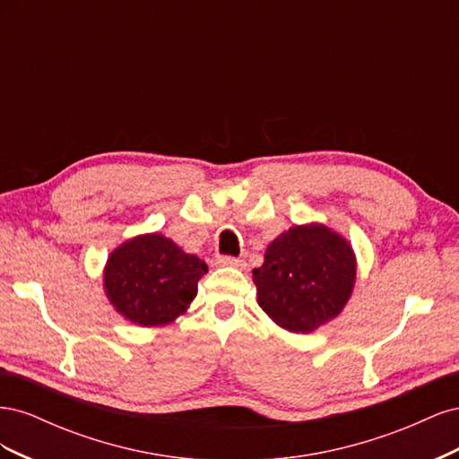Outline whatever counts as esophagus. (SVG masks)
I'll list each match as a JSON object with an SVG mask.
<instances>
[{"instance_id": "esophagus-1", "label": "esophagus", "mask_w": 459, "mask_h": 459, "mask_svg": "<svg viewBox=\"0 0 459 459\" xmlns=\"http://www.w3.org/2000/svg\"><path fill=\"white\" fill-rule=\"evenodd\" d=\"M216 266H233V268H245L247 264L241 258H235V256H218L216 258Z\"/></svg>"}]
</instances>
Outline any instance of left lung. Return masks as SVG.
Returning a JSON list of instances; mask_svg holds the SVG:
<instances>
[{
    "mask_svg": "<svg viewBox=\"0 0 459 459\" xmlns=\"http://www.w3.org/2000/svg\"><path fill=\"white\" fill-rule=\"evenodd\" d=\"M260 308L293 333H310L337 317L356 281L349 241L324 224L293 226L273 239L253 270Z\"/></svg>",
    "mask_w": 459,
    "mask_h": 459,
    "instance_id": "1",
    "label": "left lung"
}]
</instances>
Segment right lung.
I'll return each mask as SVG.
<instances>
[{
  "instance_id": "right-lung-1",
  "label": "right lung",
  "mask_w": 459,
  "mask_h": 459,
  "mask_svg": "<svg viewBox=\"0 0 459 459\" xmlns=\"http://www.w3.org/2000/svg\"><path fill=\"white\" fill-rule=\"evenodd\" d=\"M208 272L195 255H187L160 233L122 243L110 253L103 287L120 316L143 327L166 325L184 314Z\"/></svg>"
}]
</instances>
